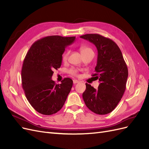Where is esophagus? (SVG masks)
Segmentation results:
<instances>
[{
    "mask_svg": "<svg viewBox=\"0 0 149 149\" xmlns=\"http://www.w3.org/2000/svg\"><path fill=\"white\" fill-rule=\"evenodd\" d=\"M79 81H78V80H76V79H73V84H76V83H78Z\"/></svg>",
    "mask_w": 149,
    "mask_h": 149,
    "instance_id": "obj_1",
    "label": "esophagus"
}]
</instances>
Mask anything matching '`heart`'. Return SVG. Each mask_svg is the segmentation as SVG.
<instances>
[{
	"label": "heart",
	"instance_id": "1",
	"mask_svg": "<svg viewBox=\"0 0 149 149\" xmlns=\"http://www.w3.org/2000/svg\"><path fill=\"white\" fill-rule=\"evenodd\" d=\"M80 49V52L81 53L84 54L86 53H88V52H93L92 49L86 47V46H81L79 48ZM69 55V51H66L63 54V56H62V60L63 61H66L68 58V56ZM69 73L71 75H73V76H77L78 75V71L77 70H76L74 68H71L69 70Z\"/></svg>",
	"mask_w": 149,
	"mask_h": 149
}]
</instances>
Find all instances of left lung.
I'll list each match as a JSON object with an SVG mask.
<instances>
[{
	"label": "left lung",
	"instance_id": "obj_1",
	"mask_svg": "<svg viewBox=\"0 0 149 149\" xmlns=\"http://www.w3.org/2000/svg\"><path fill=\"white\" fill-rule=\"evenodd\" d=\"M80 38L93 43L97 49V64L93 76L100 81L97 89L86 83L83 100L94 113L109 114L118 104L125 90L127 66L120 48L112 40L99 34H86Z\"/></svg>",
	"mask_w": 149,
	"mask_h": 149
}]
</instances>
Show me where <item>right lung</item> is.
<instances>
[{
	"instance_id": "add662e5",
	"label": "right lung",
	"mask_w": 149,
	"mask_h": 149,
	"mask_svg": "<svg viewBox=\"0 0 149 149\" xmlns=\"http://www.w3.org/2000/svg\"><path fill=\"white\" fill-rule=\"evenodd\" d=\"M75 38L48 36L35 42L26 53L22 69V88L31 106L40 114L52 115L59 111L73 86L69 78L56 84L52 77L53 70L61 66L65 48Z\"/></svg>"
}]
</instances>
